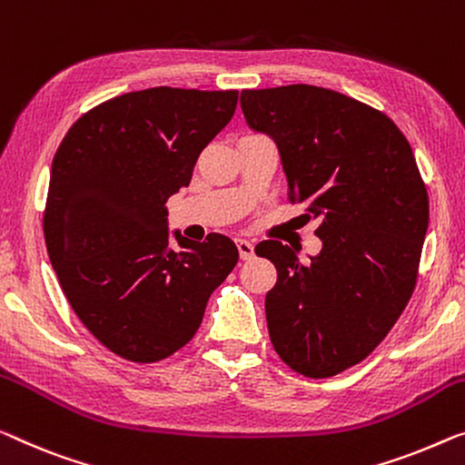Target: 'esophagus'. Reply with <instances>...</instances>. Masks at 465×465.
Masks as SVG:
<instances>
[{
	"instance_id": "esophagus-1",
	"label": "esophagus",
	"mask_w": 465,
	"mask_h": 465,
	"mask_svg": "<svg viewBox=\"0 0 465 465\" xmlns=\"http://www.w3.org/2000/svg\"><path fill=\"white\" fill-rule=\"evenodd\" d=\"M235 246H238V252H240L242 261H251L254 256V246L248 240L238 238V240H235Z\"/></svg>"
}]
</instances>
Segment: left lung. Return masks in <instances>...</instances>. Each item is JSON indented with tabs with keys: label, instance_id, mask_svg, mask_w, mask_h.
Masks as SVG:
<instances>
[{
	"label": "left lung",
	"instance_id": "8db88e82",
	"mask_svg": "<svg viewBox=\"0 0 465 465\" xmlns=\"http://www.w3.org/2000/svg\"><path fill=\"white\" fill-rule=\"evenodd\" d=\"M251 129L275 142L290 203L320 221L322 251L301 262L262 240L277 269L265 296L277 355L307 378L361 363L410 302L428 230V192L411 145L384 113L315 85L244 89Z\"/></svg>",
	"mask_w": 465,
	"mask_h": 465
}]
</instances>
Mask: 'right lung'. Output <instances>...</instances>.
<instances>
[{
	"instance_id": "add662e5",
	"label": "right lung",
	"mask_w": 465,
	"mask_h": 465,
	"mask_svg": "<svg viewBox=\"0 0 465 465\" xmlns=\"http://www.w3.org/2000/svg\"><path fill=\"white\" fill-rule=\"evenodd\" d=\"M238 92L152 87L102 102L68 129L52 163L47 254L83 325L127 361L154 363L188 344L213 290L238 262L221 233L175 232L166 200L232 121Z\"/></svg>"
}]
</instances>
